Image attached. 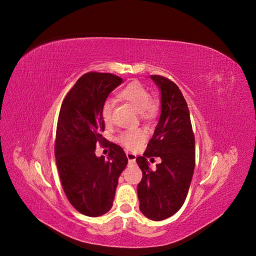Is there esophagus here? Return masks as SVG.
<instances>
[{"label": "esophagus", "instance_id": "obj_1", "mask_svg": "<svg viewBox=\"0 0 256 256\" xmlns=\"http://www.w3.org/2000/svg\"><path fill=\"white\" fill-rule=\"evenodd\" d=\"M126 154H127V158H128L129 164H134V162H136V156L134 154H132V152H127Z\"/></svg>", "mask_w": 256, "mask_h": 256}]
</instances>
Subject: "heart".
Listing matches in <instances>:
<instances>
[{
    "label": "heart",
    "instance_id": "heart-1",
    "mask_svg": "<svg viewBox=\"0 0 256 256\" xmlns=\"http://www.w3.org/2000/svg\"><path fill=\"white\" fill-rule=\"evenodd\" d=\"M120 97L132 106L140 113L144 120L152 118L156 114L157 106L150 100V94L144 85L138 82H132L120 92ZM113 104L111 100H106L102 104V115L106 122H110L112 115ZM145 138V134L142 130H129L122 132L118 140L128 150H136L140 146Z\"/></svg>",
    "mask_w": 256,
    "mask_h": 256
}]
</instances>
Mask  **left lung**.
Listing matches in <instances>:
<instances>
[{
    "mask_svg": "<svg viewBox=\"0 0 256 256\" xmlns=\"http://www.w3.org/2000/svg\"><path fill=\"white\" fill-rule=\"evenodd\" d=\"M160 90L161 112L143 156L136 158L143 177L138 184L141 212L161 221L180 210L187 198L196 164V142L187 102L177 85L161 76H150ZM160 156L156 172L147 158Z\"/></svg>",
    "mask_w": 256,
    "mask_h": 256,
    "instance_id": "obj_1",
    "label": "left lung"
}]
</instances>
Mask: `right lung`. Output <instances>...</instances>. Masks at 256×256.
<instances>
[{
	"label": "right lung",
	"mask_w": 256,
	"mask_h": 256,
	"mask_svg": "<svg viewBox=\"0 0 256 256\" xmlns=\"http://www.w3.org/2000/svg\"><path fill=\"white\" fill-rule=\"evenodd\" d=\"M122 79L112 74H83L62 104L56 136V166L62 186L70 204L82 214L99 216L113 205L118 177L128 159L120 146L109 143L108 160L97 157L102 132V104Z\"/></svg>",
	"instance_id": "right-lung-1"
}]
</instances>
